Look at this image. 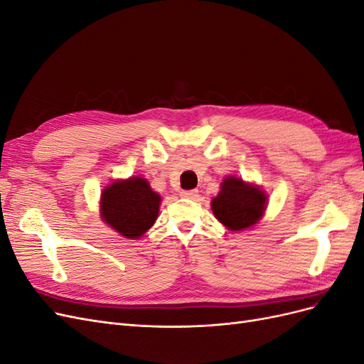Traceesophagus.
Masks as SVG:
<instances>
[{
    "label": "esophagus",
    "mask_w": 364,
    "mask_h": 364,
    "mask_svg": "<svg viewBox=\"0 0 364 364\" xmlns=\"http://www.w3.org/2000/svg\"><path fill=\"white\" fill-rule=\"evenodd\" d=\"M181 197H183V199L196 200L197 197H199V191H197V190H190V191H181Z\"/></svg>",
    "instance_id": "esophagus-1"
}]
</instances>
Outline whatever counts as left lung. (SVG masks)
<instances>
[{
    "label": "left lung",
    "mask_w": 364,
    "mask_h": 364,
    "mask_svg": "<svg viewBox=\"0 0 364 364\" xmlns=\"http://www.w3.org/2000/svg\"><path fill=\"white\" fill-rule=\"evenodd\" d=\"M267 194L258 185L237 176H228L211 200L215 218L232 232H243L255 226L267 208Z\"/></svg>",
    "instance_id": "8db88e82"
}]
</instances>
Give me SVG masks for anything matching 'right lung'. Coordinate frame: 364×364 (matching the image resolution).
Wrapping results in <instances>:
<instances>
[{
  "mask_svg": "<svg viewBox=\"0 0 364 364\" xmlns=\"http://www.w3.org/2000/svg\"><path fill=\"white\" fill-rule=\"evenodd\" d=\"M161 196L141 176L117 179L100 196V218L127 240H139L155 225Z\"/></svg>",
  "mask_w": 364,
  "mask_h": 364,
  "instance_id": "right-lung-1",
  "label": "right lung"
}]
</instances>
